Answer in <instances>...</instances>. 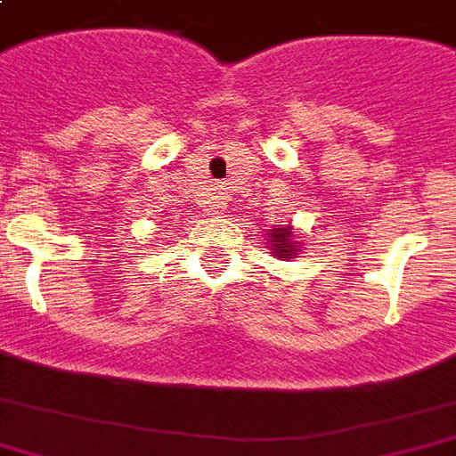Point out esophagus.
I'll use <instances>...</instances> for the list:
<instances>
[{
    "instance_id": "1",
    "label": "esophagus",
    "mask_w": 456,
    "mask_h": 456,
    "mask_svg": "<svg viewBox=\"0 0 456 456\" xmlns=\"http://www.w3.org/2000/svg\"><path fill=\"white\" fill-rule=\"evenodd\" d=\"M224 208H227V198H224V195H215V198H212V202H210V210L212 212H222Z\"/></svg>"
}]
</instances>
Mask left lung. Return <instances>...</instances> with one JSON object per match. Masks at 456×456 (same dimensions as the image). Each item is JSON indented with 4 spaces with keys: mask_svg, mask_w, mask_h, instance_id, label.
I'll return each mask as SVG.
<instances>
[{
    "mask_svg": "<svg viewBox=\"0 0 456 456\" xmlns=\"http://www.w3.org/2000/svg\"><path fill=\"white\" fill-rule=\"evenodd\" d=\"M297 234L292 232V224H275V227L268 229V241L265 244H271V254L275 258H282V261H288V258H297V254L302 251V241H297Z\"/></svg>",
    "mask_w": 456,
    "mask_h": 456,
    "instance_id": "1",
    "label": "left lung"
}]
</instances>
